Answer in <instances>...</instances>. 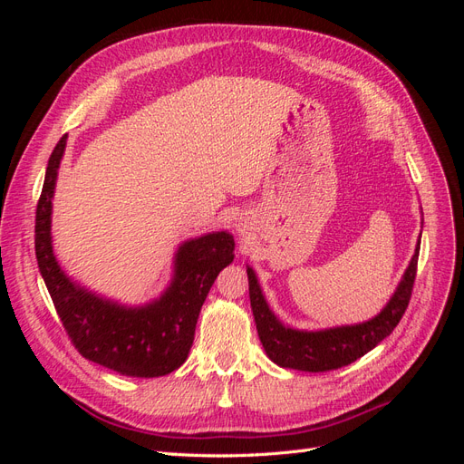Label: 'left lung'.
<instances>
[{
	"label": "left lung",
	"instance_id": "8db88e82",
	"mask_svg": "<svg viewBox=\"0 0 464 464\" xmlns=\"http://www.w3.org/2000/svg\"><path fill=\"white\" fill-rule=\"evenodd\" d=\"M418 254L420 242L395 294L375 317L356 323V325H343L323 331H298L283 325L266 305L254 269L247 266L251 312H254L257 334L266 356L278 363L280 368L317 373L339 370L370 353L399 325L406 307H409L416 278Z\"/></svg>",
	"mask_w": 464,
	"mask_h": 464
}]
</instances>
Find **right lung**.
<instances>
[{"label":"right lung","mask_w":464,"mask_h":464,"mask_svg":"<svg viewBox=\"0 0 464 464\" xmlns=\"http://www.w3.org/2000/svg\"><path fill=\"white\" fill-rule=\"evenodd\" d=\"M67 135L50 154L36 207V259L63 329L82 358L130 377H160L186 362L207 294L234 261V237L210 232L179 246L174 276L162 296L130 307L73 283L52 247V198Z\"/></svg>","instance_id":"right-lung-1"}]
</instances>
